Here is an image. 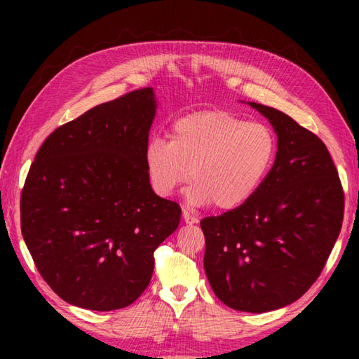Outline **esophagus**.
I'll return each mask as SVG.
<instances>
[{
  "label": "esophagus",
  "instance_id": "1",
  "mask_svg": "<svg viewBox=\"0 0 359 359\" xmlns=\"http://www.w3.org/2000/svg\"><path fill=\"white\" fill-rule=\"evenodd\" d=\"M182 217H184V222H185L187 224H194V223H198V222H199V218H198V217H194V215H191V214H190V210H188L187 208L182 209Z\"/></svg>",
  "mask_w": 359,
  "mask_h": 359
}]
</instances>
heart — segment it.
Listing matches in <instances>:
<instances>
[{"label":"heart","instance_id":"b5f03b06","mask_svg":"<svg viewBox=\"0 0 359 359\" xmlns=\"http://www.w3.org/2000/svg\"><path fill=\"white\" fill-rule=\"evenodd\" d=\"M276 156L277 136L269 125L229 111H201L175 120L169 141L151 139L144 168L160 196H171L191 177L193 204L233 210L257 194Z\"/></svg>","mask_w":359,"mask_h":359}]
</instances>
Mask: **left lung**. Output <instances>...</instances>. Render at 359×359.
I'll return each mask as SVG.
<instances>
[{
	"label": "left lung",
	"mask_w": 359,
	"mask_h": 359,
	"mask_svg": "<svg viewBox=\"0 0 359 359\" xmlns=\"http://www.w3.org/2000/svg\"><path fill=\"white\" fill-rule=\"evenodd\" d=\"M277 133V156L257 194L205 217L204 271L215 296L241 312L288 306L317 280L339 238L344 190L323 141L274 107L250 102Z\"/></svg>",
	"instance_id": "1"
}]
</instances>
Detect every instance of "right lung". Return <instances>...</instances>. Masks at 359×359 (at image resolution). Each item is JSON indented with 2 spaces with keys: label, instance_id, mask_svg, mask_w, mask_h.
<instances>
[{
  "label": "right lung",
  "instance_id": "right-lung-1",
  "mask_svg": "<svg viewBox=\"0 0 359 359\" xmlns=\"http://www.w3.org/2000/svg\"><path fill=\"white\" fill-rule=\"evenodd\" d=\"M154 90H135L65 123L41 145L20 196V224L39 274L63 301L109 312L150 283L156 247L180 205L156 196L144 150Z\"/></svg>",
  "mask_w": 359,
  "mask_h": 359
}]
</instances>
